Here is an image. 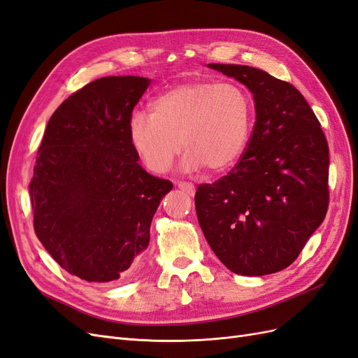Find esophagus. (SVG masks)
<instances>
[{
    "label": "esophagus",
    "mask_w": 358,
    "mask_h": 358,
    "mask_svg": "<svg viewBox=\"0 0 358 358\" xmlns=\"http://www.w3.org/2000/svg\"><path fill=\"white\" fill-rule=\"evenodd\" d=\"M178 189H181L182 192H186L187 194H190V196H193L194 194V192H196V189H194V184H192V182H187V181H180L178 184Z\"/></svg>",
    "instance_id": "1"
}]
</instances>
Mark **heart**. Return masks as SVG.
<instances>
[{
	"label": "heart",
	"instance_id": "1",
	"mask_svg": "<svg viewBox=\"0 0 358 358\" xmlns=\"http://www.w3.org/2000/svg\"><path fill=\"white\" fill-rule=\"evenodd\" d=\"M250 126L251 99L241 86L190 82L159 95L150 114L134 113L129 140L155 172L169 171L182 148L187 171L222 172L244 152Z\"/></svg>",
	"mask_w": 358,
	"mask_h": 358
}]
</instances>
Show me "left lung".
<instances>
[{
    "instance_id": "1",
    "label": "left lung",
    "mask_w": 358,
    "mask_h": 358,
    "mask_svg": "<svg viewBox=\"0 0 358 358\" xmlns=\"http://www.w3.org/2000/svg\"><path fill=\"white\" fill-rule=\"evenodd\" d=\"M208 66L250 89L256 123L235 168L196 190V214L205 239L229 271L275 273L297 259L326 217L327 140L293 85L247 65Z\"/></svg>"
}]
</instances>
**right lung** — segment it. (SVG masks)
<instances>
[{"mask_svg":"<svg viewBox=\"0 0 358 358\" xmlns=\"http://www.w3.org/2000/svg\"><path fill=\"white\" fill-rule=\"evenodd\" d=\"M150 80L113 76L68 96L50 117L29 182L34 230L59 266L111 282L140 264L172 182L138 164L129 119Z\"/></svg>","mask_w":358,"mask_h":358,"instance_id":"obj_1","label":"right lung"}]
</instances>
